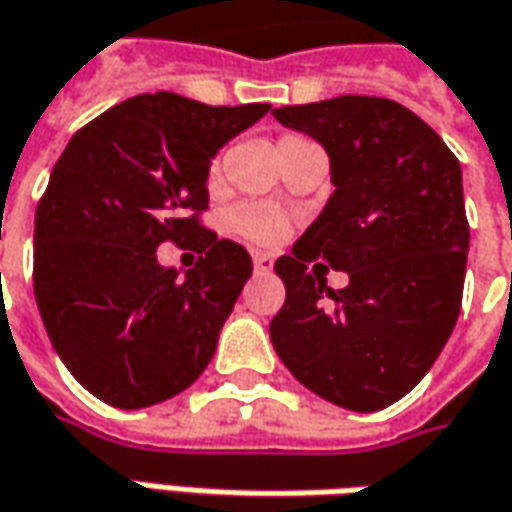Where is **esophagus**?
Listing matches in <instances>:
<instances>
[{
  "instance_id": "obj_1",
  "label": "esophagus",
  "mask_w": 512,
  "mask_h": 512,
  "mask_svg": "<svg viewBox=\"0 0 512 512\" xmlns=\"http://www.w3.org/2000/svg\"><path fill=\"white\" fill-rule=\"evenodd\" d=\"M252 260H255V272L266 274L274 269V257L266 255V252H255V257H252Z\"/></svg>"
}]
</instances>
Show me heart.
Listing matches in <instances>:
<instances>
[{"label": "heart", "instance_id": "1", "mask_svg": "<svg viewBox=\"0 0 512 512\" xmlns=\"http://www.w3.org/2000/svg\"><path fill=\"white\" fill-rule=\"evenodd\" d=\"M291 144H306V138H300V135H283L277 141V150H286ZM218 175H221V164L215 161L212 164V181H218ZM232 223H235V229L243 232L246 238L260 240V243H272V240L283 238V232H286L283 215L274 212V209H266V206H240L238 212L232 215Z\"/></svg>", "mask_w": 512, "mask_h": 512}]
</instances>
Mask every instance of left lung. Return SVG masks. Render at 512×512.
Listing matches in <instances>:
<instances>
[{"mask_svg":"<svg viewBox=\"0 0 512 512\" xmlns=\"http://www.w3.org/2000/svg\"><path fill=\"white\" fill-rule=\"evenodd\" d=\"M274 118L328 155L334 192L274 263L286 303L274 351L317 397L371 414L431 371L462 309L470 229L462 167L431 127L391 98L340 96ZM320 256L349 274L327 289Z\"/></svg>","mask_w":512,"mask_h":512,"instance_id":"obj_1","label":"left lung"}]
</instances>
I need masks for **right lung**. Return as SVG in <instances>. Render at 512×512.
<instances>
[{"label": "right lung", "mask_w": 512, "mask_h": 512, "mask_svg": "<svg viewBox=\"0 0 512 512\" xmlns=\"http://www.w3.org/2000/svg\"><path fill=\"white\" fill-rule=\"evenodd\" d=\"M272 104L209 107L144 93L70 138L33 229V291L67 371L101 402L135 411L186 391L252 277V257L192 212L209 206L212 158ZM198 239L192 270L157 246Z\"/></svg>", "instance_id": "obj_1"}]
</instances>
